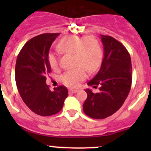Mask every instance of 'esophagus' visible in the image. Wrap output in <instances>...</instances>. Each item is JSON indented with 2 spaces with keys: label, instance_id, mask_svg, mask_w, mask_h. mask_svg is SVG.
Listing matches in <instances>:
<instances>
[{
  "label": "esophagus",
  "instance_id": "esophagus-1",
  "mask_svg": "<svg viewBox=\"0 0 151 151\" xmlns=\"http://www.w3.org/2000/svg\"><path fill=\"white\" fill-rule=\"evenodd\" d=\"M78 91V90H76V89H69V94H75V93H76Z\"/></svg>",
  "mask_w": 151,
  "mask_h": 151
}]
</instances>
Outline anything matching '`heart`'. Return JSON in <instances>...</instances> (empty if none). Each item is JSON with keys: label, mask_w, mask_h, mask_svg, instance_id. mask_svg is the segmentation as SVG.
Instances as JSON below:
<instances>
[{"label": "heart", "mask_w": 151, "mask_h": 151, "mask_svg": "<svg viewBox=\"0 0 151 151\" xmlns=\"http://www.w3.org/2000/svg\"><path fill=\"white\" fill-rule=\"evenodd\" d=\"M58 49L62 52H71L75 54L76 67L68 70L61 76V81L69 87H77L87 76V72H94L102 61V50L98 41L93 37L82 38L69 36L60 41ZM48 63L52 69L58 67V59L53 53L48 55Z\"/></svg>", "instance_id": "obj_1"}]
</instances>
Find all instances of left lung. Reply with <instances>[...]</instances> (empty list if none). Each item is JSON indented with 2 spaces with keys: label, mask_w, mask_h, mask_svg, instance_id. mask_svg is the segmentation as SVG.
Returning <instances> with one entry per match:
<instances>
[{
  "label": "left lung",
  "mask_w": 151,
  "mask_h": 151,
  "mask_svg": "<svg viewBox=\"0 0 151 151\" xmlns=\"http://www.w3.org/2000/svg\"><path fill=\"white\" fill-rule=\"evenodd\" d=\"M104 59L101 69L88 85L97 88L99 93L86 89L87 99L84 113L89 117L103 119L110 116L122 106L130 91L132 81L130 54L124 45L114 38L101 35Z\"/></svg>",
  "instance_id": "obj_1"
}]
</instances>
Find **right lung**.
I'll use <instances>...</instances> for the list:
<instances>
[{"label":"right lung","mask_w":151,"mask_h":151,"mask_svg":"<svg viewBox=\"0 0 151 151\" xmlns=\"http://www.w3.org/2000/svg\"><path fill=\"white\" fill-rule=\"evenodd\" d=\"M59 35L45 33L28 41L16 63V83L22 101L32 111L43 116L59 113L68 96L67 88L63 85L51 91L46 85L47 75L51 71L49 50Z\"/></svg>","instance_id":"obj_1"}]
</instances>
